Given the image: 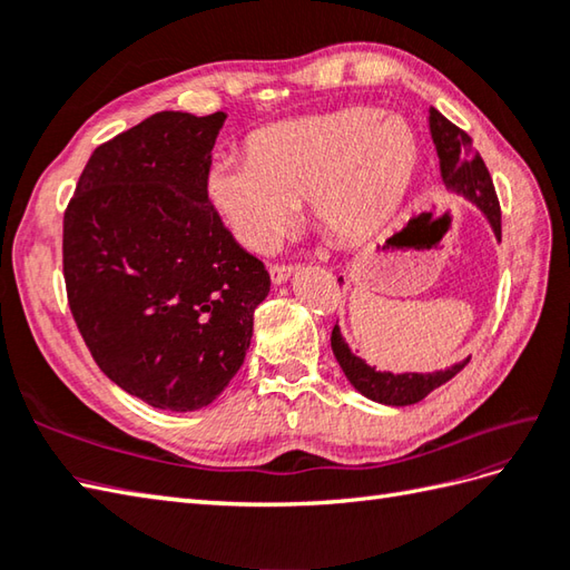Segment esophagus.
I'll return each mask as SVG.
<instances>
[{"mask_svg":"<svg viewBox=\"0 0 570 570\" xmlns=\"http://www.w3.org/2000/svg\"><path fill=\"white\" fill-rule=\"evenodd\" d=\"M294 274V266H284V264H272L269 266V276L274 284H286Z\"/></svg>","mask_w":570,"mask_h":570,"instance_id":"obj_1","label":"esophagus"}]
</instances>
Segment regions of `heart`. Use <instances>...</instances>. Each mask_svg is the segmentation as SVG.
I'll use <instances>...</instances> for the list:
<instances>
[{
  "label": "heart",
  "instance_id": "1",
  "mask_svg": "<svg viewBox=\"0 0 570 570\" xmlns=\"http://www.w3.org/2000/svg\"><path fill=\"white\" fill-rule=\"evenodd\" d=\"M419 164L399 115L345 107L254 131L249 154L215 156L208 198L247 249L269 252L298 213V196L337 239H362L402 205Z\"/></svg>",
  "mask_w": 570,
  "mask_h": 570
}]
</instances>
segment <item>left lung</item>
<instances>
[{
	"mask_svg": "<svg viewBox=\"0 0 570 570\" xmlns=\"http://www.w3.org/2000/svg\"><path fill=\"white\" fill-rule=\"evenodd\" d=\"M429 129L431 139L435 144V154H439L441 164V178L445 188L455 193V196L465 198L468 203L475 205V208L485 215L490 223L494 237L498 242L502 239V213L498 203V193H494L492 178L482 156L472 147V139L465 135L463 129H458L453 122L439 112L429 110ZM331 347L335 360L341 362L347 382L355 386V390L372 399V402L384 404V406H409L416 404L421 399H426L433 390H439L441 384L453 380L455 374L463 370L470 355L465 360L455 362V365L435 372H380L370 367L365 360L357 357L345 337L341 333V325L335 323L333 335H331Z\"/></svg>",
	"mask_w": 570,
	"mask_h": 570,
	"instance_id": "1",
	"label": "left lung"
}]
</instances>
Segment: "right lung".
<instances>
[{
  "label": "right lung",
  "mask_w": 570,
  "mask_h": 570,
  "mask_svg": "<svg viewBox=\"0 0 570 570\" xmlns=\"http://www.w3.org/2000/svg\"><path fill=\"white\" fill-rule=\"evenodd\" d=\"M225 112H156L85 164L63 217L68 304L117 386L154 409L213 404L245 362L264 264L208 200Z\"/></svg>",
  "instance_id": "1"
}]
</instances>
